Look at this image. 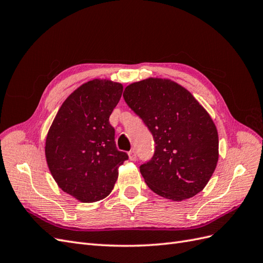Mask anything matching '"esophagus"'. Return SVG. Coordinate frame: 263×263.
Segmentation results:
<instances>
[{
  "instance_id": "esophagus-1",
  "label": "esophagus",
  "mask_w": 263,
  "mask_h": 263,
  "mask_svg": "<svg viewBox=\"0 0 263 263\" xmlns=\"http://www.w3.org/2000/svg\"><path fill=\"white\" fill-rule=\"evenodd\" d=\"M128 156H129V159H130L132 161H136L137 160V153H136V150H135V149L129 151Z\"/></svg>"
}]
</instances>
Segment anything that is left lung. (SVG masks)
I'll return each mask as SVG.
<instances>
[{
    "label": "left lung",
    "mask_w": 263,
    "mask_h": 263,
    "mask_svg": "<svg viewBox=\"0 0 263 263\" xmlns=\"http://www.w3.org/2000/svg\"><path fill=\"white\" fill-rule=\"evenodd\" d=\"M124 100L153 134L155 153L139 169L151 191L172 201L196 195L218 161L216 126L180 84L149 78L124 91Z\"/></svg>",
    "instance_id": "left-lung-1"
}]
</instances>
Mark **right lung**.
<instances>
[{"label":"right lung","mask_w":263,"mask_h":263,"mask_svg":"<svg viewBox=\"0 0 263 263\" xmlns=\"http://www.w3.org/2000/svg\"><path fill=\"white\" fill-rule=\"evenodd\" d=\"M122 93L121 83L108 80L82 84L63 102L47 135L45 154L54 181L83 203L106 197L128 159L116 148L109 124Z\"/></svg>","instance_id":"add662e5"}]
</instances>
